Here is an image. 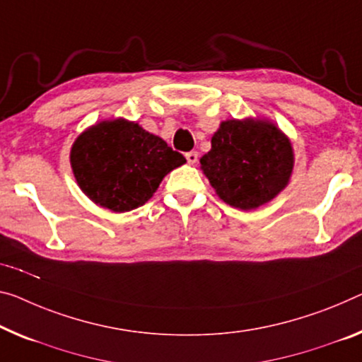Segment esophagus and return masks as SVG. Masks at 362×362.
I'll list each match as a JSON object with an SVG mask.
<instances>
[{
    "instance_id": "34e87169",
    "label": "esophagus",
    "mask_w": 362,
    "mask_h": 362,
    "mask_svg": "<svg viewBox=\"0 0 362 362\" xmlns=\"http://www.w3.org/2000/svg\"><path fill=\"white\" fill-rule=\"evenodd\" d=\"M186 160H187V163L189 165H196L197 163V160H199V153L197 152H187L186 153Z\"/></svg>"
}]
</instances>
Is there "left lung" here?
Listing matches in <instances>:
<instances>
[{
	"instance_id": "left-lung-1",
	"label": "left lung",
	"mask_w": 362,
	"mask_h": 362,
	"mask_svg": "<svg viewBox=\"0 0 362 362\" xmlns=\"http://www.w3.org/2000/svg\"><path fill=\"white\" fill-rule=\"evenodd\" d=\"M293 168L290 137L265 118L221 121L212 148L200 158L216 196L241 210L274 200L290 182Z\"/></svg>"
}]
</instances>
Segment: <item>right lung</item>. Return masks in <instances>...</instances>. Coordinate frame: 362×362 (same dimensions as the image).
Masks as SVG:
<instances>
[{
	"instance_id": "obj_1",
	"label": "right lung",
	"mask_w": 362,
	"mask_h": 362,
	"mask_svg": "<svg viewBox=\"0 0 362 362\" xmlns=\"http://www.w3.org/2000/svg\"><path fill=\"white\" fill-rule=\"evenodd\" d=\"M81 191L111 212L141 207L186 158L162 137L124 118L105 119L76 137L69 153Z\"/></svg>"
}]
</instances>
